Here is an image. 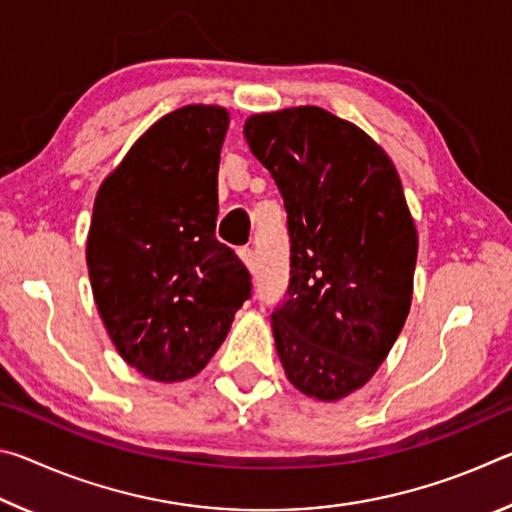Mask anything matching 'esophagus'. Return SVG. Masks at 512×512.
I'll use <instances>...</instances> for the list:
<instances>
[{"label": "esophagus", "instance_id": "34e87169", "mask_svg": "<svg viewBox=\"0 0 512 512\" xmlns=\"http://www.w3.org/2000/svg\"><path fill=\"white\" fill-rule=\"evenodd\" d=\"M239 257H241V262L246 264V268L250 273H255V253L250 248H241L239 250Z\"/></svg>", "mask_w": 512, "mask_h": 512}]
</instances>
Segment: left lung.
<instances>
[{
	"mask_svg": "<svg viewBox=\"0 0 512 512\" xmlns=\"http://www.w3.org/2000/svg\"><path fill=\"white\" fill-rule=\"evenodd\" d=\"M244 135L287 210L277 354L300 393L336 402L375 375L411 309L418 232L400 176L359 126L316 106L248 117Z\"/></svg>",
	"mask_w": 512,
	"mask_h": 512,
	"instance_id": "obj_1",
	"label": "left lung"
}]
</instances>
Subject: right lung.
<instances>
[{"label":"right lung","instance_id":"1","mask_svg":"<svg viewBox=\"0 0 512 512\" xmlns=\"http://www.w3.org/2000/svg\"><path fill=\"white\" fill-rule=\"evenodd\" d=\"M221 106L169 112L103 180L88 235L92 293L128 366L162 384L201 372L250 298V273L216 239Z\"/></svg>","mask_w":512,"mask_h":512}]
</instances>
